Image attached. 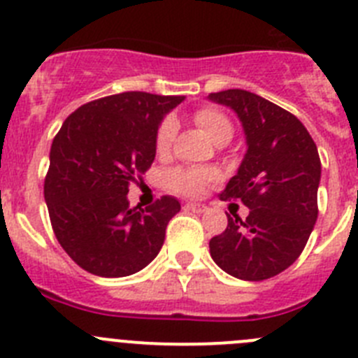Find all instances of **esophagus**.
I'll list each match as a JSON object with an SVG mask.
<instances>
[{
  "mask_svg": "<svg viewBox=\"0 0 358 358\" xmlns=\"http://www.w3.org/2000/svg\"><path fill=\"white\" fill-rule=\"evenodd\" d=\"M185 210L196 212V214H203V212L207 210V207H205V205H201V203H187Z\"/></svg>",
  "mask_w": 358,
  "mask_h": 358,
  "instance_id": "1",
  "label": "esophagus"
}]
</instances>
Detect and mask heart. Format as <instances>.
<instances>
[{
    "label": "heart",
    "mask_w": 358,
    "mask_h": 358,
    "mask_svg": "<svg viewBox=\"0 0 358 358\" xmlns=\"http://www.w3.org/2000/svg\"><path fill=\"white\" fill-rule=\"evenodd\" d=\"M194 121L203 134L207 135L210 141H217L224 135L231 137V128L230 119L223 114V112L215 110V108H201L194 114ZM176 134V121L173 117L164 119L160 124L159 131H157V151L159 153H166L171 146L173 139ZM215 171L212 169H203V167H178L175 171L169 173L167 182L173 191L180 192L185 196H199L208 182L215 178Z\"/></svg>",
    "instance_id": "obj_1"
}]
</instances>
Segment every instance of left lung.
<instances>
[{
	"mask_svg": "<svg viewBox=\"0 0 358 358\" xmlns=\"http://www.w3.org/2000/svg\"><path fill=\"white\" fill-rule=\"evenodd\" d=\"M207 98L243 124L246 155L221 199L250 208L246 219L228 215L227 230L208 243L210 257L235 278H271L296 262L314 230L320 153L301 121L262 96L228 89Z\"/></svg>",
	"mask_w": 358,
	"mask_h": 358,
	"instance_id": "left-lung-1",
	"label": "left lung"
}]
</instances>
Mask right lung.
Wrapping results in <instances>:
<instances>
[{
  "instance_id": "1",
  "label": "right lung",
  "mask_w": 358,
  "mask_h": 358,
  "mask_svg": "<svg viewBox=\"0 0 358 358\" xmlns=\"http://www.w3.org/2000/svg\"><path fill=\"white\" fill-rule=\"evenodd\" d=\"M183 96L121 92L82 105L64 121L50 151L44 199L60 246L82 269L119 278L159 255L173 196L130 207L128 185L150 169L164 115Z\"/></svg>"
}]
</instances>
